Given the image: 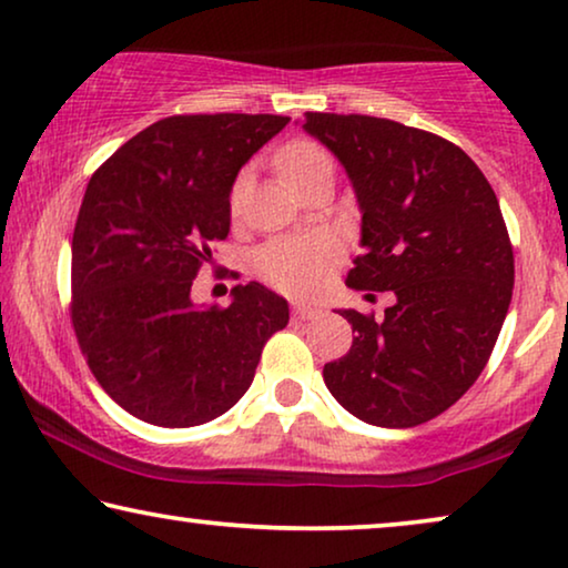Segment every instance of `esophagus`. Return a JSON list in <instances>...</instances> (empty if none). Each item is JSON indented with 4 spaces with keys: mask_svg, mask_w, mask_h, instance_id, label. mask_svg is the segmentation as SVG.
Listing matches in <instances>:
<instances>
[{
    "mask_svg": "<svg viewBox=\"0 0 568 568\" xmlns=\"http://www.w3.org/2000/svg\"><path fill=\"white\" fill-rule=\"evenodd\" d=\"M323 310L315 305H305V302H292V317L294 321H313V317L321 315Z\"/></svg>",
    "mask_w": 568,
    "mask_h": 568,
    "instance_id": "obj_1",
    "label": "esophagus"
}]
</instances>
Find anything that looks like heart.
Returning a JSON list of instances; mask_svg holds the SVG:
<instances>
[{
    "instance_id": "obj_1",
    "label": "heart",
    "mask_w": 568,
    "mask_h": 568,
    "mask_svg": "<svg viewBox=\"0 0 568 568\" xmlns=\"http://www.w3.org/2000/svg\"><path fill=\"white\" fill-rule=\"evenodd\" d=\"M276 165L284 183L297 189L307 175H313L321 168L333 165V162L331 154L317 142L297 139V142H290L278 152ZM237 193L240 183L232 189V201H237ZM338 240L328 235V232H310V235L282 237L263 245L258 255H255V271H258L263 282L276 286L278 292L307 297V294L321 292V286L328 282V276L338 266Z\"/></svg>"
}]
</instances>
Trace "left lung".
Segmentation results:
<instances>
[{
  "label": "left lung",
  "mask_w": 568,
  "mask_h": 568,
  "mask_svg": "<svg viewBox=\"0 0 568 568\" xmlns=\"http://www.w3.org/2000/svg\"><path fill=\"white\" fill-rule=\"evenodd\" d=\"M302 129L336 154L362 212L346 286L395 297L379 321L338 310L356 336L325 385L372 426L429 422L476 383L507 317L515 255L496 193L429 131L356 113H305Z\"/></svg>",
  "instance_id": "8db88e82"
}]
</instances>
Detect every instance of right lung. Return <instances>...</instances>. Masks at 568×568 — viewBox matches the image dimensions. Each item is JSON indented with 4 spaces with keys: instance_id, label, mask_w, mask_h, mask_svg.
I'll use <instances>...</instances> for the list:
<instances>
[{
    "instance_id": "add662e5",
    "label": "right lung",
    "mask_w": 568,
    "mask_h": 568,
    "mask_svg": "<svg viewBox=\"0 0 568 568\" xmlns=\"http://www.w3.org/2000/svg\"><path fill=\"white\" fill-rule=\"evenodd\" d=\"M286 115H170L119 146L84 191L72 237V323L103 390L146 424L222 416L253 383L290 305L258 282L227 307L191 300L230 232L240 168Z\"/></svg>"
}]
</instances>
